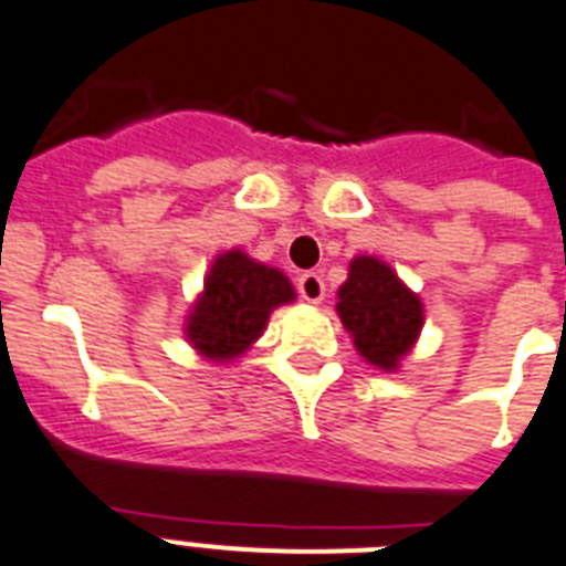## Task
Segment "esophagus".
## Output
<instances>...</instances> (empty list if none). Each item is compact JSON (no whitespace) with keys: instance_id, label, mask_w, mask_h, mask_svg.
<instances>
[{"instance_id":"obj_1","label":"esophagus","mask_w":566,"mask_h":566,"mask_svg":"<svg viewBox=\"0 0 566 566\" xmlns=\"http://www.w3.org/2000/svg\"><path fill=\"white\" fill-rule=\"evenodd\" d=\"M298 296L311 302V305H319L325 298V282L319 273H302L298 275Z\"/></svg>"}]
</instances>
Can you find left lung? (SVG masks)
Returning a JSON list of instances; mask_svg holds the SVG:
<instances>
[{
    "label": "left lung",
    "instance_id": "obj_1",
    "mask_svg": "<svg viewBox=\"0 0 566 566\" xmlns=\"http://www.w3.org/2000/svg\"><path fill=\"white\" fill-rule=\"evenodd\" d=\"M337 316L357 355L380 371H398L424 328V305L387 261L355 255L337 291Z\"/></svg>",
    "mask_w": 566,
    "mask_h": 566
}]
</instances>
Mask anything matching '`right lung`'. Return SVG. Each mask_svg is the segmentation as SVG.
<instances>
[{"label":"right lung","mask_w":566,"mask_h":566,"mask_svg":"<svg viewBox=\"0 0 566 566\" xmlns=\"http://www.w3.org/2000/svg\"><path fill=\"white\" fill-rule=\"evenodd\" d=\"M293 298L296 291L282 270L250 259L243 250H227L211 261L182 334L203 360L232 363L264 334L275 307L291 305Z\"/></svg>","instance_id":"obj_1"}]
</instances>
